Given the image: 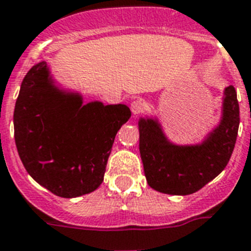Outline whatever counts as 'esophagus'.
I'll return each instance as SVG.
<instances>
[{
  "instance_id": "esophagus-1",
  "label": "esophagus",
  "mask_w": 251,
  "mask_h": 251,
  "mask_svg": "<svg viewBox=\"0 0 251 251\" xmlns=\"http://www.w3.org/2000/svg\"><path fill=\"white\" fill-rule=\"evenodd\" d=\"M145 108H147V103L143 100H135L131 103V111L134 115H140L145 111Z\"/></svg>"
}]
</instances>
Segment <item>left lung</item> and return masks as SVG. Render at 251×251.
Masks as SVG:
<instances>
[{"mask_svg": "<svg viewBox=\"0 0 251 251\" xmlns=\"http://www.w3.org/2000/svg\"><path fill=\"white\" fill-rule=\"evenodd\" d=\"M239 124L240 111L234 86L225 89L221 123L201 145L171 144L155 120L141 119L139 149L148 184L167 195L187 196L200 191L227 165Z\"/></svg>", "mask_w": 251, "mask_h": 251, "instance_id": "obj_1", "label": "left lung"}]
</instances>
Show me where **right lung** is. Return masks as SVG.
Returning a JSON list of instances; mask_svg holds the SVG:
<instances>
[{
  "label": "right lung",
  "mask_w": 251,
  "mask_h": 251,
  "mask_svg": "<svg viewBox=\"0 0 251 251\" xmlns=\"http://www.w3.org/2000/svg\"><path fill=\"white\" fill-rule=\"evenodd\" d=\"M125 104L91 102L56 88L47 63L24 78L14 112L15 143L27 173L51 193L79 197L101 186Z\"/></svg>",
  "instance_id": "1"
}]
</instances>
